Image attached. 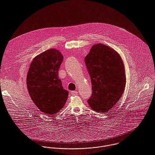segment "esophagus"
I'll use <instances>...</instances> for the list:
<instances>
[{
	"label": "esophagus",
	"mask_w": 155,
	"mask_h": 155,
	"mask_svg": "<svg viewBox=\"0 0 155 155\" xmlns=\"http://www.w3.org/2000/svg\"><path fill=\"white\" fill-rule=\"evenodd\" d=\"M71 94L72 95H76L78 94V91H71Z\"/></svg>",
	"instance_id": "1"
}]
</instances>
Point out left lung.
Segmentation results:
<instances>
[{
	"mask_svg": "<svg viewBox=\"0 0 155 155\" xmlns=\"http://www.w3.org/2000/svg\"><path fill=\"white\" fill-rule=\"evenodd\" d=\"M85 62L93 90L88 103L96 111L107 112L117 104L124 91L126 78L123 59L112 48L97 43L92 46Z\"/></svg>",
	"mask_w": 155,
	"mask_h": 155,
	"instance_id": "left-lung-1",
	"label": "left lung"
}]
</instances>
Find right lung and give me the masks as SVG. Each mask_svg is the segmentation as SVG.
<instances>
[{"instance_id": "obj_1", "label": "right lung", "mask_w": 155, "mask_h": 155, "mask_svg": "<svg viewBox=\"0 0 155 155\" xmlns=\"http://www.w3.org/2000/svg\"><path fill=\"white\" fill-rule=\"evenodd\" d=\"M62 61L59 51L48 49L33 59L28 72L29 94L38 109L47 115L59 112L67 101L68 92L63 89L58 74Z\"/></svg>"}]
</instances>
